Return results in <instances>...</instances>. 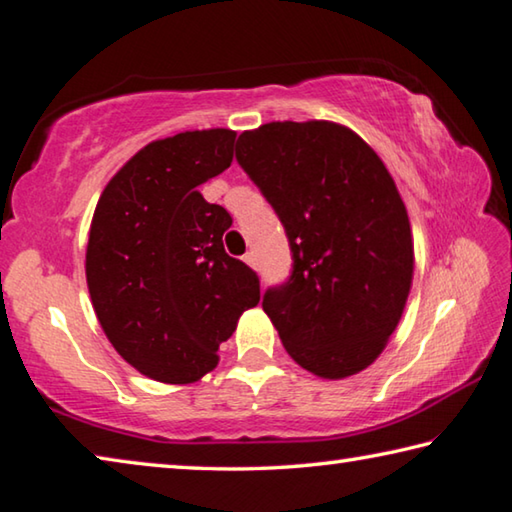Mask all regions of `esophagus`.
I'll list each match as a JSON object with an SVG mask.
<instances>
[{"instance_id":"1","label":"esophagus","mask_w":512,"mask_h":512,"mask_svg":"<svg viewBox=\"0 0 512 512\" xmlns=\"http://www.w3.org/2000/svg\"><path fill=\"white\" fill-rule=\"evenodd\" d=\"M245 263H247L249 267H254V270H256V267H258V258H256L254 251H247V254H245Z\"/></svg>"}]
</instances>
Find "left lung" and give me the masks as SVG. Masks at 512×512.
I'll return each mask as SVG.
<instances>
[{"instance_id":"8db88e82","label":"left lung","mask_w":512,"mask_h":512,"mask_svg":"<svg viewBox=\"0 0 512 512\" xmlns=\"http://www.w3.org/2000/svg\"><path fill=\"white\" fill-rule=\"evenodd\" d=\"M236 158L286 229L292 274L263 295L283 347L322 379L372 365L413 283L408 213L367 142L326 120L240 133Z\"/></svg>"}]
</instances>
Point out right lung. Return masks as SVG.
Instances as JSON below:
<instances>
[{"mask_svg": "<svg viewBox=\"0 0 512 512\" xmlns=\"http://www.w3.org/2000/svg\"><path fill=\"white\" fill-rule=\"evenodd\" d=\"M233 142L231 129L149 142L106 183L92 215V308L117 354L154 381H199L261 301L256 272L224 251L231 215L199 192L231 165Z\"/></svg>", "mask_w": 512, "mask_h": 512, "instance_id": "1", "label": "right lung"}]
</instances>
